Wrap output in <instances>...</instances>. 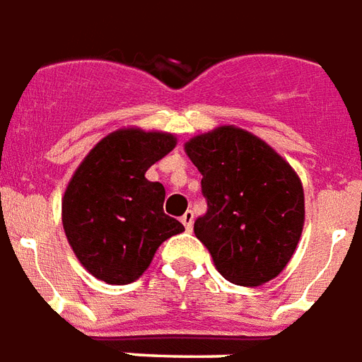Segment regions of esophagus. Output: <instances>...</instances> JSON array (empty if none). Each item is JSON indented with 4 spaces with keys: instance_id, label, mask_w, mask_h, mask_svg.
Instances as JSON below:
<instances>
[{
    "instance_id": "34e87169",
    "label": "esophagus",
    "mask_w": 362,
    "mask_h": 362,
    "mask_svg": "<svg viewBox=\"0 0 362 362\" xmlns=\"http://www.w3.org/2000/svg\"><path fill=\"white\" fill-rule=\"evenodd\" d=\"M181 221H183L185 229H187V231H191L192 223H194V214H192L191 210H189V212H185L183 218H181Z\"/></svg>"
}]
</instances>
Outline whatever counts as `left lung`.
Wrapping results in <instances>:
<instances>
[{
	"label": "left lung",
	"instance_id": "1",
	"mask_svg": "<svg viewBox=\"0 0 362 362\" xmlns=\"http://www.w3.org/2000/svg\"><path fill=\"white\" fill-rule=\"evenodd\" d=\"M185 152L202 173L206 214L194 235L223 278L237 286L270 281L291 260L305 223V192L289 163L249 131L223 125Z\"/></svg>",
	"mask_w": 362,
	"mask_h": 362
}]
</instances>
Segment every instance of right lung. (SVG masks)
<instances>
[{
	"label": "right lung",
	"mask_w": 362,
	"mask_h": 362,
	"mask_svg": "<svg viewBox=\"0 0 362 362\" xmlns=\"http://www.w3.org/2000/svg\"><path fill=\"white\" fill-rule=\"evenodd\" d=\"M175 144L170 133L119 129L98 142L73 173L62 202L63 229L94 278L131 284L165 239L185 231L163 212V185L144 177Z\"/></svg>",
	"instance_id": "obj_1"
}]
</instances>
